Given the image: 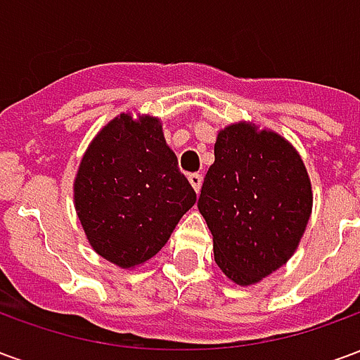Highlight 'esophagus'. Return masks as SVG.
<instances>
[{
    "label": "esophagus",
    "instance_id": "1",
    "mask_svg": "<svg viewBox=\"0 0 360 360\" xmlns=\"http://www.w3.org/2000/svg\"><path fill=\"white\" fill-rule=\"evenodd\" d=\"M188 183H191L193 188L198 193L200 187H202V175H200V173H191V175H188Z\"/></svg>",
    "mask_w": 360,
    "mask_h": 360
}]
</instances>
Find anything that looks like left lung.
<instances>
[{"mask_svg": "<svg viewBox=\"0 0 360 360\" xmlns=\"http://www.w3.org/2000/svg\"><path fill=\"white\" fill-rule=\"evenodd\" d=\"M198 210L219 270L241 287L285 264L312 214V185L301 154L250 121L224 127L214 144Z\"/></svg>", "mask_w": 360, "mask_h": 360, "instance_id": "obj_1", "label": "left lung"}]
</instances>
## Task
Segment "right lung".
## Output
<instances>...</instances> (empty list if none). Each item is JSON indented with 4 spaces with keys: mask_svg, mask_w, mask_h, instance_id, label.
<instances>
[{
    "mask_svg": "<svg viewBox=\"0 0 360 360\" xmlns=\"http://www.w3.org/2000/svg\"><path fill=\"white\" fill-rule=\"evenodd\" d=\"M73 202L90 247L131 270L164 247L183 214L196 202L154 115L119 113L82 156Z\"/></svg>",
    "mask_w": 360,
    "mask_h": 360,
    "instance_id": "add662e5",
    "label": "right lung"
}]
</instances>
